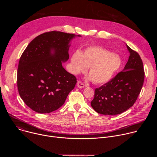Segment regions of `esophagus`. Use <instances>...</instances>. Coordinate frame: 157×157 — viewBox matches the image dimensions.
I'll return each mask as SVG.
<instances>
[{
    "label": "esophagus",
    "mask_w": 157,
    "mask_h": 157,
    "mask_svg": "<svg viewBox=\"0 0 157 157\" xmlns=\"http://www.w3.org/2000/svg\"><path fill=\"white\" fill-rule=\"evenodd\" d=\"M77 86L79 87V88H84L86 86L85 84H84L81 81H79L77 82Z\"/></svg>",
    "instance_id": "34e87169"
}]
</instances>
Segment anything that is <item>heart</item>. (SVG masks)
Wrapping results in <instances>:
<instances>
[{
    "label": "heart",
    "mask_w": 157,
    "mask_h": 157,
    "mask_svg": "<svg viewBox=\"0 0 157 157\" xmlns=\"http://www.w3.org/2000/svg\"><path fill=\"white\" fill-rule=\"evenodd\" d=\"M71 71L75 75L85 72L87 67L89 79L95 84H105L113 79L120 70L121 57L99 46L87 48L82 53L76 52L71 58Z\"/></svg>",
    "instance_id": "b5f03b06"
}]
</instances>
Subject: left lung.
<instances>
[{"mask_svg":"<svg viewBox=\"0 0 157 157\" xmlns=\"http://www.w3.org/2000/svg\"><path fill=\"white\" fill-rule=\"evenodd\" d=\"M130 53L124 70L108 82L95 89L91 102L98 113L120 114L136 102L143 86L145 73L140 55L126 44Z\"/></svg>","mask_w":157,"mask_h":157,"instance_id":"8db88e82","label":"left lung"}]
</instances>
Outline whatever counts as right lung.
I'll return each instance as SVG.
<instances>
[{
    "mask_svg": "<svg viewBox=\"0 0 157 157\" xmlns=\"http://www.w3.org/2000/svg\"><path fill=\"white\" fill-rule=\"evenodd\" d=\"M73 33L52 31L35 38L22 53L17 70L20 98L40 114L57 110L74 89L76 78L62 66L69 59Z\"/></svg>",
    "mask_w": 157,
    "mask_h": 157,
    "instance_id": "obj_1",
    "label": "right lung"
}]
</instances>
